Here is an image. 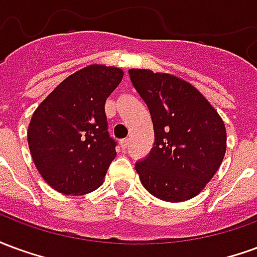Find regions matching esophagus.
<instances>
[{"mask_svg": "<svg viewBox=\"0 0 257 257\" xmlns=\"http://www.w3.org/2000/svg\"><path fill=\"white\" fill-rule=\"evenodd\" d=\"M119 145H121V149H122V150H126L129 146V139H122L119 142Z\"/></svg>", "mask_w": 257, "mask_h": 257, "instance_id": "1", "label": "esophagus"}]
</instances>
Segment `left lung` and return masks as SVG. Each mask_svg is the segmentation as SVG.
<instances>
[{"label":"left lung","instance_id":"8db88e82","mask_svg":"<svg viewBox=\"0 0 257 257\" xmlns=\"http://www.w3.org/2000/svg\"><path fill=\"white\" fill-rule=\"evenodd\" d=\"M132 85L154 126L150 153L135 164L145 189L169 202L193 198L213 178L226 154V128L193 85L171 74L131 68Z\"/></svg>","mask_w":257,"mask_h":257}]
</instances>
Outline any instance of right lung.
Listing matches in <instances>:
<instances>
[{"instance_id": "1", "label": "right lung", "mask_w": 257, "mask_h": 257, "mask_svg": "<svg viewBox=\"0 0 257 257\" xmlns=\"http://www.w3.org/2000/svg\"><path fill=\"white\" fill-rule=\"evenodd\" d=\"M122 70L88 66L71 74L31 117L27 139L33 161L62 194L97 189L115 158L104 104L122 79Z\"/></svg>"}]
</instances>
